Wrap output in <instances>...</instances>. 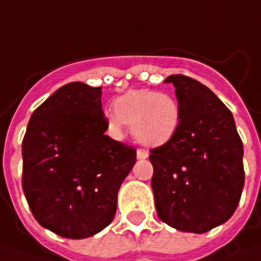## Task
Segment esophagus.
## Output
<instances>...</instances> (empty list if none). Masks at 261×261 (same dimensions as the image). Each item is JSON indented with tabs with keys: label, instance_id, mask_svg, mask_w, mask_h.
Instances as JSON below:
<instances>
[{
	"label": "esophagus",
	"instance_id": "34e87169",
	"mask_svg": "<svg viewBox=\"0 0 261 261\" xmlns=\"http://www.w3.org/2000/svg\"><path fill=\"white\" fill-rule=\"evenodd\" d=\"M149 156V152L144 150V149H137V158L139 159H146Z\"/></svg>",
	"mask_w": 261,
	"mask_h": 261
}]
</instances>
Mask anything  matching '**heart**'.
Returning a JSON list of instances; mask_svg holds the SVG:
<instances>
[{"label": "heart", "instance_id": "heart-1", "mask_svg": "<svg viewBox=\"0 0 261 261\" xmlns=\"http://www.w3.org/2000/svg\"><path fill=\"white\" fill-rule=\"evenodd\" d=\"M109 112V127L115 134L131 125L133 136L144 146H162L169 142L179 127L181 111L176 99L166 92L152 89L128 90L117 97Z\"/></svg>", "mask_w": 261, "mask_h": 261}]
</instances>
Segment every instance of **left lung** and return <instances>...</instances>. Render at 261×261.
Wrapping results in <instances>:
<instances>
[{
  "label": "left lung",
  "mask_w": 261,
  "mask_h": 261,
  "mask_svg": "<svg viewBox=\"0 0 261 261\" xmlns=\"http://www.w3.org/2000/svg\"><path fill=\"white\" fill-rule=\"evenodd\" d=\"M181 111L174 137L150 150L159 219L203 233L233 215L244 187L243 142L231 111L200 82L169 75Z\"/></svg>",
  "instance_id": "8db88e82"
}]
</instances>
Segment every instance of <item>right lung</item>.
<instances>
[{
    "label": "right lung",
    "instance_id": "1",
    "mask_svg": "<svg viewBox=\"0 0 261 261\" xmlns=\"http://www.w3.org/2000/svg\"><path fill=\"white\" fill-rule=\"evenodd\" d=\"M100 87L73 82L35 109L21 144V186L35 219L64 238L100 232L117 212L136 149L105 134Z\"/></svg>",
    "mask_w": 261,
    "mask_h": 261
}]
</instances>
